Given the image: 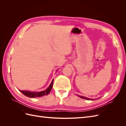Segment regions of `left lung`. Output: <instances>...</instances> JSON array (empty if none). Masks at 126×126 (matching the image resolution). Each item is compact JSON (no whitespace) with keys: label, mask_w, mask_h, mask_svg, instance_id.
Segmentation results:
<instances>
[{"label":"left lung","mask_w":126,"mask_h":126,"mask_svg":"<svg viewBox=\"0 0 126 126\" xmlns=\"http://www.w3.org/2000/svg\"><path fill=\"white\" fill-rule=\"evenodd\" d=\"M80 97V98H82V99H87V100H91V99H89V98H86V97H83V96H79Z\"/></svg>","instance_id":"1"}]
</instances>
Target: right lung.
Wrapping results in <instances>:
<instances>
[{
  "instance_id": "right-lung-1",
  "label": "right lung",
  "mask_w": 126,
  "mask_h": 126,
  "mask_svg": "<svg viewBox=\"0 0 126 126\" xmlns=\"http://www.w3.org/2000/svg\"><path fill=\"white\" fill-rule=\"evenodd\" d=\"M53 82H54V79L52 80L51 84L46 90H45V91H40V92H30L29 91H26V90H19V91L21 93L23 94L25 96L27 97H30V98L40 97L41 96H45V95H47L49 93H50V91H51L52 87Z\"/></svg>"
}]
</instances>
